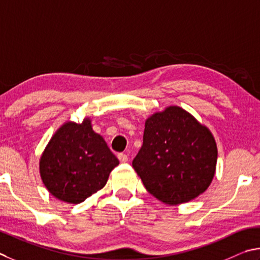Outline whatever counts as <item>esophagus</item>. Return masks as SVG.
<instances>
[{
	"instance_id": "34e87169",
	"label": "esophagus",
	"mask_w": 260,
	"mask_h": 260,
	"mask_svg": "<svg viewBox=\"0 0 260 260\" xmlns=\"http://www.w3.org/2000/svg\"><path fill=\"white\" fill-rule=\"evenodd\" d=\"M117 157H118V160H120V162H122V163H125V162H127V160H129V157H127V155L124 153L117 154Z\"/></svg>"
}]
</instances>
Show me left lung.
Returning a JSON list of instances; mask_svg holds the SVG:
<instances>
[{"label": "left lung", "mask_w": 260, "mask_h": 260, "mask_svg": "<svg viewBox=\"0 0 260 260\" xmlns=\"http://www.w3.org/2000/svg\"><path fill=\"white\" fill-rule=\"evenodd\" d=\"M217 155L210 130L185 109L170 106L145 122L143 146L133 167L149 193L175 206L209 187Z\"/></svg>", "instance_id": "left-lung-1"}]
</instances>
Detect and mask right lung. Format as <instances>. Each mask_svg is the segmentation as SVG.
I'll use <instances>...</instances> for the list:
<instances>
[{
	"label": "right lung",
	"mask_w": 260,
	"mask_h": 260,
	"mask_svg": "<svg viewBox=\"0 0 260 260\" xmlns=\"http://www.w3.org/2000/svg\"><path fill=\"white\" fill-rule=\"evenodd\" d=\"M118 165L89 118L77 124L67 122L52 136L40 160V175L54 198L81 203L102 189Z\"/></svg>",
	"instance_id": "add662e5"
}]
</instances>
